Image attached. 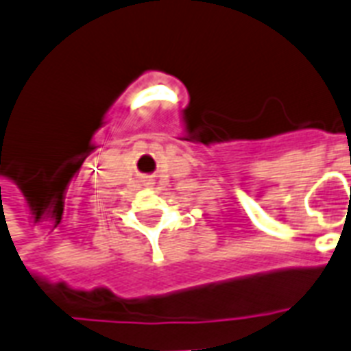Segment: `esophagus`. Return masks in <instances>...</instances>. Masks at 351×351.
<instances>
[{
  "label": "esophagus",
  "instance_id": "esophagus-1",
  "mask_svg": "<svg viewBox=\"0 0 351 351\" xmlns=\"http://www.w3.org/2000/svg\"><path fill=\"white\" fill-rule=\"evenodd\" d=\"M146 184H154V182H152V180H148V182H146Z\"/></svg>",
  "mask_w": 351,
  "mask_h": 351
}]
</instances>
